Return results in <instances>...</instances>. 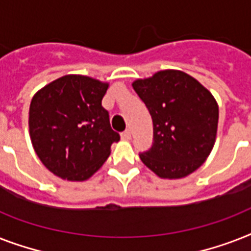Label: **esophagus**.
Returning a JSON list of instances; mask_svg holds the SVG:
<instances>
[{
  "label": "esophagus",
  "mask_w": 251,
  "mask_h": 251,
  "mask_svg": "<svg viewBox=\"0 0 251 251\" xmlns=\"http://www.w3.org/2000/svg\"><path fill=\"white\" fill-rule=\"evenodd\" d=\"M121 138L124 139V141H129L130 138H131V131H130L129 129L125 130V131L121 134Z\"/></svg>",
  "instance_id": "34e87169"
}]
</instances>
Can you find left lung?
Instances as JSON below:
<instances>
[{
	"mask_svg": "<svg viewBox=\"0 0 251 251\" xmlns=\"http://www.w3.org/2000/svg\"><path fill=\"white\" fill-rule=\"evenodd\" d=\"M134 91L153 124L151 149L141 160L161 178H182L206 161L215 145L219 106L210 91L179 70L137 79Z\"/></svg>",
	"mask_w": 251,
	"mask_h": 251,
	"instance_id": "1",
	"label": "left lung"
}]
</instances>
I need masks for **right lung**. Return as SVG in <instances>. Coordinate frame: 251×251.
I'll use <instances>...</instances> for the list:
<instances>
[{
  "label": "right lung",
  "instance_id": "add662e5",
  "mask_svg": "<svg viewBox=\"0 0 251 251\" xmlns=\"http://www.w3.org/2000/svg\"><path fill=\"white\" fill-rule=\"evenodd\" d=\"M108 83L65 75L37 91L29 105V137L41 163L69 181L88 179L110 155L120 134L101 105Z\"/></svg>",
  "mask_w": 251,
  "mask_h": 251
}]
</instances>
